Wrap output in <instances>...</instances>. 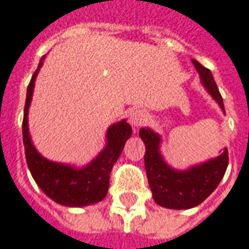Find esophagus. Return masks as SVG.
Masks as SVG:
<instances>
[{
	"label": "esophagus",
	"instance_id": "obj_1",
	"mask_svg": "<svg viewBox=\"0 0 249 249\" xmlns=\"http://www.w3.org/2000/svg\"><path fill=\"white\" fill-rule=\"evenodd\" d=\"M146 121L147 115L145 114V111L141 109V108H134V109L130 112V123H131L134 127H140V126H142Z\"/></svg>",
	"mask_w": 249,
	"mask_h": 249
}]
</instances>
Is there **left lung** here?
I'll use <instances>...</instances> for the list:
<instances>
[{
  "label": "left lung",
  "instance_id": "8db88e82",
  "mask_svg": "<svg viewBox=\"0 0 249 249\" xmlns=\"http://www.w3.org/2000/svg\"><path fill=\"white\" fill-rule=\"evenodd\" d=\"M200 75V81L207 92L218 103L225 112L222 96L214 81L213 74L198 61L191 59ZM140 137L145 143V168L147 181L157 205L167 209H191L200 205L210 194L213 193L225 175L229 157L228 149L224 147L218 157L194 165L186 171H178L168 165L160 153V135L150 128H141Z\"/></svg>",
  "mask_w": 249,
  "mask_h": 249
}]
</instances>
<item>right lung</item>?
<instances>
[{
    "label": "right lung",
    "mask_w": 249,
    "mask_h": 249,
    "mask_svg": "<svg viewBox=\"0 0 249 249\" xmlns=\"http://www.w3.org/2000/svg\"><path fill=\"white\" fill-rule=\"evenodd\" d=\"M43 61L44 56L40 58L39 66L31 78L24 107L23 142L31 175L43 193L59 205L81 207L97 203L107 195L109 174L119 159L124 143L131 137V126L126 121H121L108 128L107 145L87 167L77 169L71 165L44 159L34 146L28 130V109L32 100L36 75L42 68Z\"/></svg>",
    "instance_id": "add662e5"
}]
</instances>
